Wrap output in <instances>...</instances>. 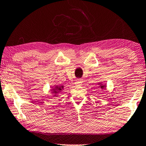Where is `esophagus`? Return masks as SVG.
Returning a JSON list of instances; mask_svg holds the SVG:
<instances>
[{"mask_svg": "<svg viewBox=\"0 0 146 146\" xmlns=\"http://www.w3.org/2000/svg\"><path fill=\"white\" fill-rule=\"evenodd\" d=\"M75 85L77 86H81L82 85V82L80 80H78L75 82Z\"/></svg>", "mask_w": 146, "mask_h": 146, "instance_id": "obj_1", "label": "esophagus"}]
</instances>
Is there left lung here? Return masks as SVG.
<instances>
[{
  "mask_svg": "<svg viewBox=\"0 0 146 146\" xmlns=\"http://www.w3.org/2000/svg\"><path fill=\"white\" fill-rule=\"evenodd\" d=\"M98 85H99V87L101 89H105L106 87V84H102V83H99Z\"/></svg>",
  "mask_w": 146,
  "mask_h": 146,
  "instance_id": "obj_1",
  "label": "left lung"
}]
</instances>
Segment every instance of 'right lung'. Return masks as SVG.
I'll use <instances>...</instances> for the list:
<instances>
[{"label": "right lung", "instance_id": "obj_1", "mask_svg": "<svg viewBox=\"0 0 146 146\" xmlns=\"http://www.w3.org/2000/svg\"><path fill=\"white\" fill-rule=\"evenodd\" d=\"M51 92L53 94V96L56 97L58 95V94L62 90H63L64 86H54L51 87Z\"/></svg>", "mask_w": 146, "mask_h": 146}]
</instances>
